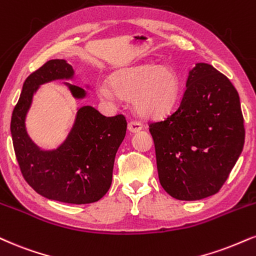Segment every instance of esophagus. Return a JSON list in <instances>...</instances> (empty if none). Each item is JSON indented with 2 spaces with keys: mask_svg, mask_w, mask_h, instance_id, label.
I'll use <instances>...</instances> for the list:
<instances>
[{
  "mask_svg": "<svg viewBox=\"0 0 256 256\" xmlns=\"http://www.w3.org/2000/svg\"><path fill=\"white\" fill-rule=\"evenodd\" d=\"M128 131L132 132V134H136V132L140 131L142 128H143V126H142L140 122H130L128 125Z\"/></svg>",
  "mask_w": 256,
  "mask_h": 256,
  "instance_id": "obj_1",
  "label": "esophagus"
}]
</instances>
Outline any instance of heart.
Wrapping results in <instances>:
<instances>
[{
	"instance_id": "1",
	"label": "heart",
	"mask_w": 256,
	"mask_h": 256,
	"mask_svg": "<svg viewBox=\"0 0 256 256\" xmlns=\"http://www.w3.org/2000/svg\"><path fill=\"white\" fill-rule=\"evenodd\" d=\"M181 81L173 68L152 63L138 64L116 70L108 78V86L96 87L98 96L112 100L113 93L134 101L136 113L144 119H161L176 106Z\"/></svg>"
}]
</instances>
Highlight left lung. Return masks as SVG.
Wrapping results in <instances>:
<instances>
[{
  "label": "left lung",
  "instance_id": "8db88e82",
  "mask_svg": "<svg viewBox=\"0 0 256 256\" xmlns=\"http://www.w3.org/2000/svg\"><path fill=\"white\" fill-rule=\"evenodd\" d=\"M149 131L160 182L169 196L200 200L216 194L244 144L238 93L214 66L196 63L178 108Z\"/></svg>",
  "mask_w": 256,
  "mask_h": 256
}]
</instances>
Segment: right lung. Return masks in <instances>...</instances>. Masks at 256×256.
<instances>
[{
    "label": "right lung",
    "instance_id": "add662e5",
    "mask_svg": "<svg viewBox=\"0 0 256 256\" xmlns=\"http://www.w3.org/2000/svg\"><path fill=\"white\" fill-rule=\"evenodd\" d=\"M75 78L64 60H51L26 78L13 110L10 132L16 160L27 184L40 196L68 204H90L106 194L112 184L116 154L126 134L124 116H104L92 106L78 108L72 128L56 149L36 146L26 128L33 96L45 83ZM78 100L87 90L63 82ZM86 87L89 88L88 86Z\"/></svg>",
    "mask_w": 256,
    "mask_h": 256
}]
</instances>
